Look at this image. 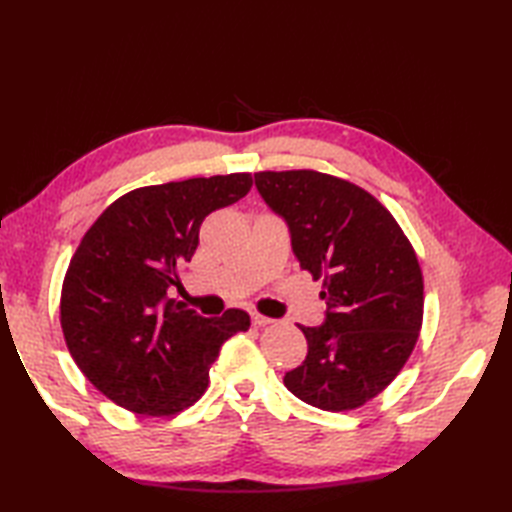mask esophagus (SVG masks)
<instances>
[{
  "label": "esophagus",
  "mask_w": 512,
  "mask_h": 512,
  "mask_svg": "<svg viewBox=\"0 0 512 512\" xmlns=\"http://www.w3.org/2000/svg\"><path fill=\"white\" fill-rule=\"evenodd\" d=\"M250 321H253L255 328H268V325H273V323H275V319L264 317V314H259V312H253V314H250Z\"/></svg>",
  "instance_id": "34e87169"
}]
</instances>
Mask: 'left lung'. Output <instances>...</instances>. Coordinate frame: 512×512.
I'll return each instance as SVG.
<instances>
[{
    "instance_id": "8db88e82",
    "label": "left lung",
    "mask_w": 512,
    "mask_h": 512,
    "mask_svg": "<svg viewBox=\"0 0 512 512\" xmlns=\"http://www.w3.org/2000/svg\"><path fill=\"white\" fill-rule=\"evenodd\" d=\"M257 191L286 220L303 270L323 277L325 323L299 330L308 356L284 376L299 400L350 411L405 367L422 328L424 284L407 235L372 193L328 173L259 171Z\"/></svg>"
}]
</instances>
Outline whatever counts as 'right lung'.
<instances>
[{"mask_svg": "<svg viewBox=\"0 0 512 512\" xmlns=\"http://www.w3.org/2000/svg\"><path fill=\"white\" fill-rule=\"evenodd\" d=\"M250 187V173L140 187L83 235L63 279L61 328L83 376L118 407L176 416L209 387L222 343L250 328L244 310L204 319L167 297L204 217Z\"/></svg>", "mask_w": 512, "mask_h": 512, "instance_id": "1", "label": "right lung"}]
</instances>
